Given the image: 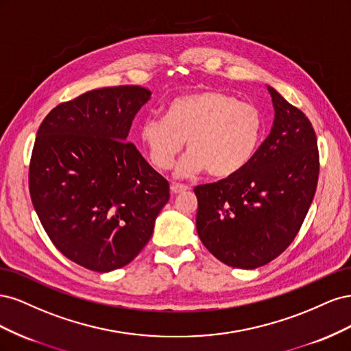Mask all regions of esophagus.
I'll return each mask as SVG.
<instances>
[{
    "instance_id": "obj_1",
    "label": "esophagus",
    "mask_w": 351,
    "mask_h": 351,
    "mask_svg": "<svg viewBox=\"0 0 351 351\" xmlns=\"http://www.w3.org/2000/svg\"><path fill=\"white\" fill-rule=\"evenodd\" d=\"M186 190H189V187L184 186V184H180V183H173V184H171V192H173L174 195L183 193V192H186Z\"/></svg>"
}]
</instances>
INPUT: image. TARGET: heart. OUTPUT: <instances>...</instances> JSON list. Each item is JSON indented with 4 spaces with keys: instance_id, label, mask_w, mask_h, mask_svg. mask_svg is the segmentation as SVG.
Instances as JSON below:
<instances>
[{
    "instance_id": "heart-1",
    "label": "heart",
    "mask_w": 351,
    "mask_h": 351,
    "mask_svg": "<svg viewBox=\"0 0 351 351\" xmlns=\"http://www.w3.org/2000/svg\"><path fill=\"white\" fill-rule=\"evenodd\" d=\"M262 134L259 110L218 90L180 95L168 102L164 120L149 117L139 127L147 158L159 171L171 168L187 143L177 167L182 177L205 169L214 178L236 176L253 159Z\"/></svg>"
}]
</instances>
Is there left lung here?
<instances>
[{
  "label": "left lung",
  "mask_w": 351,
  "mask_h": 351,
  "mask_svg": "<svg viewBox=\"0 0 351 351\" xmlns=\"http://www.w3.org/2000/svg\"><path fill=\"white\" fill-rule=\"evenodd\" d=\"M269 136L236 176L195 187L200 241L228 267L254 269L290 246L313 200L319 152L309 119L268 86Z\"/></svg>",
  "instance_id": "1"
}]
</instances>
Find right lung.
Masks as SVG:
<instances>
[{
  "label": "right lung",
  "mask_w": 351,
  "mask_h": 351,
  "mask_svg": "<svg viewBox=\"0 0 351 351\" xmlns=\"http://www.w3.org/2000/svg\"><path fill=\"white\" fill-rule=\"evenodd\" d=\"M151 95L141 86L95 89L57 105L39 125L32 204L54 246L83 268L130 263L169 199L167 180L125 142Z\"/></svg>",
  "instance_id": "right-lung-1"
}]
</instances>
